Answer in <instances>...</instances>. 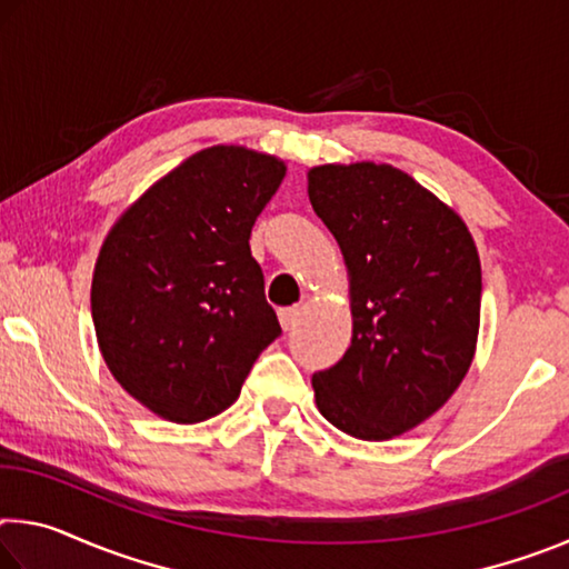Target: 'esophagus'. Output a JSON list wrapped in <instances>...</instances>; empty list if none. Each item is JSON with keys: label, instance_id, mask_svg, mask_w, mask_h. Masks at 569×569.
<instances>
[{"label": "esophagus", "instance_id": "1", "mask_svg": "<svg viewBox=\"0 0 569 569\" xmlns=\"http://www.w3.org/2000/svg\"><path fill=\"white\" fill-rule=\"evenodd\" d=\"M278 319H281L283 331H293L298 326V319H301V311H298V308H281V311H278Z\"/></svg>", "mask_w": 569, "mask_h": 569}]
</instances>
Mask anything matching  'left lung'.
Listing matches in <instances>:
<instances>
[{"label": "left lung", "instance_id": "8db88e82", "mask_svg": "<svg viewBox=\"0 0 569 569\" xmlns=\"http://www.w3.org/2000/svg\"><path fill=\"white\" fill-rule=\"evenodd\" d=\"M308 198L349 268L353 336L313 373L316 407L356 439L387 441L445 407L477 349L481 266L455 210L399 168L308 170Z\"/></svg>", "mask_w": 569, "mask_h": 569}]
</instances>
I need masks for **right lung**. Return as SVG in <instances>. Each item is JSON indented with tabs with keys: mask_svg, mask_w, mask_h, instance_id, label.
<instances>
[{
	"mask_svg": "<svg viewBox=\"0 0 569 569\" xmlns=\"http://www.w3.org/2000/svg\"><path fill=\"white\" fill-rule=\"evenodd\" d=\"M283 176V162L263 152L200 150L104 238L94 333L112 377L158 417L198 423L226 411L281 336L248 238Z\"/></svg>",
	"mask_w": 569,
	"mask_h": 569,
	"instance_id": "1",
	"label": "right lung"
}]
</instances>
